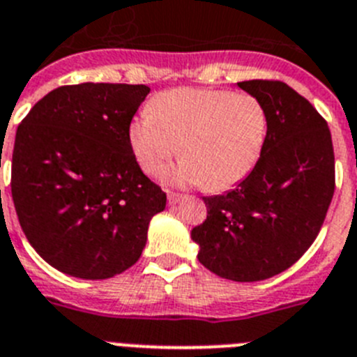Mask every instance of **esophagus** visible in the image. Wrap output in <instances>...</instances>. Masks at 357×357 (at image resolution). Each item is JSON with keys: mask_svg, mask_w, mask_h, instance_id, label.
<instances>
[{"mask_svg": "<svg viewBox=\"0 0 357 357\" xmlns=\"http://www.w3.org/2000/svg\"><path fill=\"white\" fill-rule=\"evenodd\" d=\"M182 199H184V195L181 193H167V204H169V206H175V204L181 202Z\"/></svg>", "mask_w": 357, "mask_h": 357, "instance_id": "esophagus-1", "label": "esophagus"}]
</instances>
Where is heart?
Instances as JSON below:
<instances>
[{"mask_svg":"<svg viewBox=\"0 0 357 357\" xmlns=\"http://www.w3.org/2000/svg\"><path fill=\"white\" fill-rule=\"evenodd\" d=\"M267 137L266 108L251 93L178 88L155 97L130 126V144L148 175H160L182 151L172 178L231 190L257 166Z\"/></svg>","mask_w":357,"mask_h":357,"instance_id":"1","label":"heart"}]
</instances>
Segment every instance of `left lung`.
<instances>
[{
  "mask_svg": "<svg viewBox=\"0 0 357 357\" xmlns=\"http://www.w3.org/2000/svg\"><path fill=\"white\" fill-rule=\"evenodd\" d=\"M236 84L266 108V144L234 190L204 197L208 218L191 238L206 269L260 282L289 269L318 236L334 195V149L325 119L291 86L264 79Z\"/></svg>",
  "mask_w": 357,
  "mask_h": 357,
  "instance_id": "1",
  "label": "left lung"
}]
</instances>
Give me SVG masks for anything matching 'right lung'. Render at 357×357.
Here are the masks:
<instances>
[{
    "mask_svg": "<svg viewBox=\"0 0 357 357\" xmlns=\"http://www.w3.org/2000/svg\"><path fill=\"white\" fill-rule=\"evenodd\" d=\"M146 84L59 86L17 126L12 200L36 252L61 273L106 280L132 267L166 193L142 173L130 124Z\"/></svg>",
    "mask_w": 357,
    "mask_h": 357,
    "instance_id": "add662e5",
    "label": "right lung"
}]
</instances>
